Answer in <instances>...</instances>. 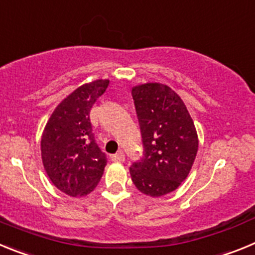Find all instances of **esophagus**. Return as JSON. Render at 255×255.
Returning a JSON list of instances; mask_svg holds the SVG:
<instances>
[{
  "label": "esophagus",
  "instance_id": "34e87169",
  "mask_svg": "<svg viewBox=\"0 0 255 255\" xmlns=\"http://www.w3.org/2000/svg\"><path fill=\"white\" fill-rule=\"evenodd\" d=\"M111 158L114 162H124L125 161V155H124V153L120 150L119 153H116V154L112 155Z\"/></svg>",
  "mask_w": 255,
  "mask_h": 255
}]
</instances>
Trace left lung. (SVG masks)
<instances>
[{"instance_id":"1","label":"left lung","mask_w":255,"mask_h":255,"mask_svg":"<svg viewBox=\"0 0 255 255\" xmlns=\"http://www.w3.org/2000/svg\"><path fill=\"white\" fill-rule=\"evenodd\" d=\"M143 138L144 155L132 163L135 188L152 198L176 190L188 177L198 152L193 119L179 94L162 83L131 88Z\"/></svg>"}]
</instances>
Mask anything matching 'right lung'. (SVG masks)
<instances>
[{
    "instance_id": "1",
    "label": "right lung",
    "mask_w": 255,
    "mask_h": 255,
    "mask_svg": "<svg viewBox=\"0 0 255 255\" xmlns=\"http://www.w3.org/2000/svg\"><path fill=\"white\" fill-rule=\"evenodd\" d=\"M108 79L76 88L58 103L44 126L40 154L51 182L69 197H85L98 185L107 164L94 141L89 114L107 89Z\"/></svg>"
}]
</instances>
